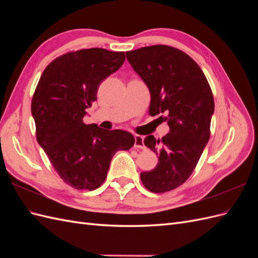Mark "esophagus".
I'll list each match as a JSON object with an SVG mask.
<instances>
[{
	"label": "esophagus",
	"mask_w": 258,
	"mask_h": 258,
	"mask_svg": "<svg viewBox=\"0 0 258 258\" xmlns=\"http://www.w3.org/2000/svg\"><path fill=\"white\" fill-rule=\"evenodd\" d=\"M136 148H141V150H145L146 146L144 144V139L141 136H136L135 137V145Z\"/></svg>",
	"instance_id": "obj_1"
}]
</instances>
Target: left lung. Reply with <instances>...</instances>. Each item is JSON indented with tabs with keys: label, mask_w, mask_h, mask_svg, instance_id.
Returning a JSON list of instances; mask_svg holds the SVG:
<instances>
[{
	"label": "left lung",
	"mask_w": 258,
	"mask_h": 258,
	"mask_svg": "<svg viewBox=\"0 0 258 258\" xmlns=\"http://www.w3.org/2000/svg\"><path fill=\"white\" fill-rule=\"evenodd\" d=\"M126 56L150 89V115L166 114L170 128L161 139H144L159 158L154 170L141 173V181L153 192L172 190L190 176L210 139L212 90L196 62L171 46H147Z\"/></svg>",
	"instance_id": "left-lung-1"
}]
</instances>
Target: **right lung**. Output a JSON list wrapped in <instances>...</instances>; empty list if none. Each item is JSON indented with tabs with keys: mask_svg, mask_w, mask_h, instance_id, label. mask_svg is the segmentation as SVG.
<instances>
[{
	"mask_svg": "<svg viewBox=\"0 0 258 258\" xmlns=\"http://www.w3.org/2000/svg\"><path fill=\"white\" fill-rule=\"evenodd\" d=\"M124 61L123 51L89 48L68 52L44 70L31 103L37 143L60 177L76 189L93 190L105 181L116 152L128 151L135 137L83 121L100 84Z\"/></svg>",
	"mask_w": 258,
	"mask_h": 258,
	"instance_id": "1",
	"label": "right lung"
}]
</instances>
